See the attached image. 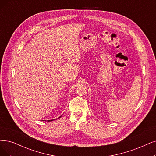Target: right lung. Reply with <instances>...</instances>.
<instances>
[{"mask_svg": "<svg viewBox=\"0 0 156 156\" xmlns=\"http://www.w3.org/2000/svg\"><path fill=\"white\" fill-rule=\"evenodd\" d=\"M60 117H61V116H60ZM60 117H59V118H60ZM52 120H48V121H52Z\"/></svg>", "mask_w": 156, "mask_h": 156, "instance_id": "right-lung-1", "label": "right lung"}]
</instances>
